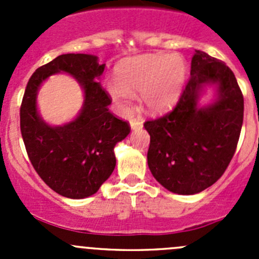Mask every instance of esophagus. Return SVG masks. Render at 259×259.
<instances>
[{
    "instance_id": "1",
    "label": "esophagus",
    "mask_w": 259,
    "mask_h": 259,
    "mask_svg": "<svg viewBox=\"0 0 259 259\" xmlns=\"http://www.w3.org/2000/svg\"><path fill=\"white\" fill-rule=\"evenodd\" d=\"M130 127H132V130L142 129V127H143V120L142 119L130 120Z\"/></svg>"
}]
</instances>
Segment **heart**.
Here are the masks:
<instances>
[{"label":"heart","instance_id":"b5f03b06","mask_svg":"<svg viewBox=\"0 0 259 259\" xmlns=\"http://www.w3.org/2000/svg\"><path fill=\"white\" fill-rule=\"evenodd\" d=\"M187 80V62L180 55L144 54L125 60L117 66L116 80L106 81L105 88L122 113L132 110L133 93L146 110L160 113L179 100Z\"/></svg>","mask_w":259,"mask_h":259}]
</instances>
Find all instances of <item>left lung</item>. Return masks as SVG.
Wrapping results in <instances>:
<instances>
[{"instance_id":"obj_1","label":"left lung","mask_w":259,"mask_h":259,"mask_svg":"<svg viewBox=\"0 0 259 259\" xmlns=\"http://www.w3.org/2000/svg\"><path fill=\"white\" fill-rule=\"evenodd\" d=\"M214 88L210 103L200 104ZM242 91L223 61L195 50L190 80L169 114L144 124L150 135L148 165L169 192L192 195L213 185L231 163L243 124Z\"/></svg>"}]
</instances>
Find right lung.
Instances as JSON below:
<instances>
[{"instance_id": "obj_1", "label": "right lung", "mask_w": 259, "mask_h": 259, "mask_svg": "<svg viewBox=\"0 0 259 259\" xmlns=\"http://www.w3.org/2000/svg\"><path fill=\"white\" fill-rule=\"evenodd\" d=\"M104 69L95 55H60L38 67L26 86L20 110L23 143L41 179L62 197L95 194L116 165L115 145L130 133L127 122L109 111L111 100L99 82ZM60 72L78 81L84 103L76 118L54 127L38 113L37 94L51 74Z\"/></svg>"}]
</instances>
